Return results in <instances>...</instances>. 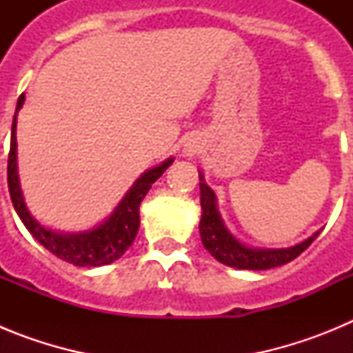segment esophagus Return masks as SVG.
I'll list each match as a JSON object with an SVG mask.
<instances>
[{"mask_svg": "<svg viewBox=\"0 0 353 353\" xmlns=\"http://www.w3.org/2000/svg\"><path fill=\"white\" fill-rule=\"evenodd\" d=\"M199 152H201V145H199L196 139H189L185 148H183V154H185L187 157H194V155H198Z\"/></svg>", "mask_w": 353, "mask_h": 353, "instance_id": "1", "label": "esophagus"}]
</instances>
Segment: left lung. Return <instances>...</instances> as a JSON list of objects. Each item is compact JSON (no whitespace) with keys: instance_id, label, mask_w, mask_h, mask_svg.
<instances>
[{"instance_id":"left-lung-1","label":"left lung","mask_w":353,"mask_h":353,"mask_svg":"<svg viewBox=\"0 0 353 353\" xmlns=\"http://www.w3.org/2000/svg\"><path fill=\"white\" fill-rule=\"evenodd\" d=\"M199 189H201V221H199V235L205 249L212 256L228 267L245 270H267L274 267L290 263L310 248L311 242L320 235L314 233L301 244L288 249H252L239 242L232 233L228 232L219 217V212L215 207V194L210 187L203 182V174L199 173Z\"/></svg>"}]
</instances>
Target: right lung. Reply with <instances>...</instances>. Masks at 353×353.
I'll use <instances>...</instances> for the list:
<instances>
[{
	"instance_id": "obj_1",
	"label": "right lung",
	"mask_w": 353,
	"mask_h": 353,
	"mask_svg": "<svg viewBox=\"0 0 353 353\" xmlns=\"http://www.w3.org/2000/svg\"><path fill=\"white\" fill-rule=\"evenodd\" d=\"M24 95L19 97L17 111L23 108ZM15 125H17V113L14 114V123H12V138H10V152H8V191H10L12 203L15 212L28 228V232L39 240L43 248L51 251L54 256L60 260L68 261L77 267H101V265L113 263L114 260L123 254L127 249L132 245L134 239L139 230V205L150 187L155 180L161 176L168 168L171 166L173 159H168L157 168H152L146 173L141 174V179L136 180L125 198L121 199L117 210L109 215V219L104 221L101 226H97L92 232L72 233L63 235L56 233L52 230L43 228L33 215L28 212L24 205L21 187H19L17 176V139H15Z\"/></svg>"
}]
</instances>
